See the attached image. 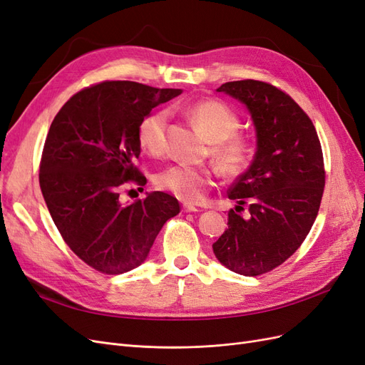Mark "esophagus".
<instances>
[{
	"label": "esophagus",
	"mask_w": 365,
	"mask_h": 365,
	"mask_svg": "<svg viewBox=\"0 0 365 365\" xmlns=\"http://www.w3.org/2000/svg\"><path fill=\"white\" fill-rule=\"evenodd\" d=\"M182 212L184 213H195V212H200V210H197L195 205H192V204H184L182 205Z\"/></svg>",
	"instance_id": "1"
}]
</instances>
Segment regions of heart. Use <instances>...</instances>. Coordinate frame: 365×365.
Returning a JSON list of instances; mask_svg holds the SVG:
<instances>
[{"instance_id": "1", "label": "heart", "mask_w": 365, "mask_h": 365, "mask_svg": "<svg viewBox=\"0 0 365 365\" xmlns=\"http://www.w3.org/2000/svg\"><path fill=\"white\" fill-rule=\"evenodd\" d=\"M187 115L202 134L213 143L212 157L227 176H237L251 161L252 146L248 137L236 134L240 118L227 103L208 98L187 108ZM168 114L153 111L141 120L138 143L150 155H160L165 145ZM216 172L210 168H195L184 163L173 164L160 172L155 178L158 189L170 192L185 202H200L213 185Z\"/></svg>"}]
</instances>
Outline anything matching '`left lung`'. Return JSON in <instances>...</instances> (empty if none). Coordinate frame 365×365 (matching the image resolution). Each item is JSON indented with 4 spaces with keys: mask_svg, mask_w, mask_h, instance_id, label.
<instances>
[{
    "mask_svg": "<svg viewBox=\"0 0 365 365\" xmlns=\"http://www.w3.org/2000/svg\"><path fill=\"white\" fill-rule=\"evenodd\" d=\"M217 91L248 108L257 150L227 193L237 205L213 252L228 269L256 277L289 259L311 231L326 182L323 150L312 120L274 85L247 79ZM245 205L249 213L240 217Z\"/></svg>",
    "mask_w": 365,
    "mask_h": 365,
    "instance_id": "8db88e82",
    "label": "left lung"
}]
</instances>
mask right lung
I'll list each match as a JSON object with an SVG mask.
<instances>
[{"mask_svg": "<svg viewBox=\"0 0 365 365\" xmlns=\"http://www.w3.org/2000/svg\"><path fill=\"white\" fill-rule=\"evenodd\" d=\"M181 90L129 81L83 88L54 117L39 164V185L54 225L77 257L98 272L123 274L146 260L176 197L152 192L123 205L126 184L145 185L135 165L138 126Z\"/></svg>", "mask_w": 365, "mask_h": 365, "instance_id": "obj_1", "label": "right lung"}]
</instances>
